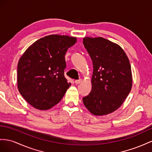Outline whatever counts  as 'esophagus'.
Returning a JSON list of instances; mask_svg holds the SVG:
<instances>
[{
    "mask_svg": "<svg viewBox=\"0 0 152 152\" xmlns=\"http://www.w3.org/2000/svg\"><path fill=\"white\" fill-rule=\"evenodd\" d=\"M75 83H76V85H78V84L82 83V80L80 79V80H75Z\"/></svg>",
    "mask_w": 152,
    "mask_h": 152,
    "instance_id": "esophagus-1",
    "label": "esophagus"
}]
</instances>
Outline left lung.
I'll return each mask as SVG.
<instances>
[{"label": "left lung", "mask_w": 152, "mask_h": 152, "mask_svg": "<svg viewBox=\"0 0 152 152\" xmlns=\"http://www.w3.org/2000/svg\"><path fill=\"white\" fill-rule=\"evenodd\" d=\"M92 58V90L83 98L85 106L95 116L106 115L122 106L132 88L131 66L122 47L101 37L83 38Z\"/></svg>", "instance_id": "1"}]
</instances>
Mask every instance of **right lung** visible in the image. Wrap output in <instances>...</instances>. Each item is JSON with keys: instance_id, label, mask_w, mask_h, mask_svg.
I'll list each match as a JSON object with an SVG mask.
<instances>
[{"instance_id": "add662e5", "label": "right lung", "mask_w": 152, "mask_h": 152, "mask_svg": "<svg viewBox=\"0 0 152 152\" xmlns=\"http://www.w3.org/2000/svg\"><path fill=\"white\" fill-rule=\"evenodd\" d=\"M76 41L75 37L47 36L34 42L21 55L17 85L20 94L34 108L51 109L71 86L64 76L65 55Z\"/></svg>"}]
</instances>
